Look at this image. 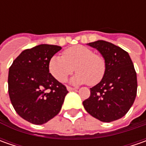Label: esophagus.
Segmentation results:
<instances>
[{
    "mask_svg": "<svg viewBox=\"0 0 146 146\" xmlns=\"http://www.w3.org/2000/svg\"><path fill=\"white\" fill-rule=\"evenodd\" d=\"M66 88H67V90H68V91H74V90H76V88H71V87H69V86H67Z\"/></svg>",
    "mask_w": 146,
    "mask_h": 146,
    "instance_id": "esophagus-1",
    "label": "esophagus"
}]
</instances>
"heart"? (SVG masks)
<instances>
[{
  "mask_svg": "<svg viewBox=\"0 0 146 146\" xmlns=\"http://www.w3.org/2000/svg\"><path fill=\"white\" fill-rule=\"evenodd\" d=\"M48 70L57 80L62 83L76 70L77 73L71 80L73 84L88 83L90 85H95L103 79L106 62L102 55L94 53L91 48L75 45L65 49L62 56L52 57L48 62Z\"/></svg>",
  "mask_w": 146,
  "mask_h": 146,
  "instance_id": "heart-1",
  "label": "heart"
}]
</instances>
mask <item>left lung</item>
<instances>
[{
    "label": "left lung",
    "instance_id": "left-lung-1",
    "mask_svg": "<svg viewBox=\"0 0 146 146\" xmlns=\"http://www.w3.org/2000/svg\"><path fill=\"white\" fill-rule=\"evenodd\" d=\"M98 49L106 62L103 79L90 88V97L83 102L88 113L106 123L126 115L135 101L137 90V73L125 50L112 43L98 40L88 43Z\"/></svg>",
    "mask_w": 146,
    "mask_h": 146
}]
</instances>
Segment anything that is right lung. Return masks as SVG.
Segmentation results:
<instances>
[{"label": "right lung", "instance_id": "right-lung-1", "mask_svg": "<svg viewBox=\"0 0 146 146\" xmlns=\"http://www.w3.org/2000/svg\"><path fill=\"white\" fill-rule=\"evenodd\" d=\"M62 47L40 44L25 49L9 67L8 90L15 111L33 124H43L58 114L68 91L48 70V62Z\"/></svg>", "mask_w": 146, "mask_h": 146}]
</instances>
